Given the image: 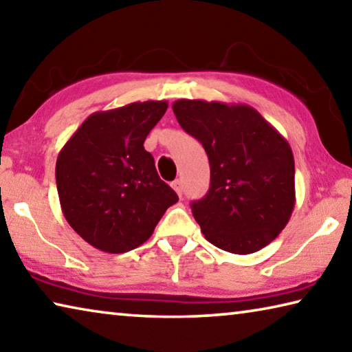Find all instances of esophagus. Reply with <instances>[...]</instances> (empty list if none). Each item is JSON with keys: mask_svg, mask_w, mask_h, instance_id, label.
<instances>
[{"mask_svg": "<svg viewBox=\"0 0 352 352\" xmlns=\"http://www.w3.org/2000/svg\"><path fill=\"white\" fill-rule=\"evenodd\" d=\"M172 188H174V190H175V192L178 194V197H182V194H183V186H182V180H175V182H172Z\"/></svg>", "mask_w": 352, "mask_h": 352, "instance_id": "34e87169", "label": "esophagus"}]
</instances>
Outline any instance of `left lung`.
Instances as JSON below:
<instances>
[{
    "label": "left lung",
    "instance_id": "1",
    "mask_svg": "<svg viewBox=\"0 0 352 352\" xmlns=\"http://www.w3.org/2000/svg\"><path fill=\"white\" fill-rule=\"evenodd\" d=\"M172 110L210 160V189L190 205L206 241L234 254L269 245L295 206V162L287 140L245 104L178 99Z\"/></svg>",
    "mask_w": 352,
    "mask_h": 352
}]
</instances>
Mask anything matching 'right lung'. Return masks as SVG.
Segmentation results:
<instances>
[{"mask_svg":"<svg viewBox=\"0 0 352 352\" xmlns=\"http://www.w3.org/2000/svg\"><path fill=\"white\" fill-rule=\"evenodd\" d=\"M166 100L132 102L88 116L58 152L57 192L77 234L107 253H126L152 236L175 190L144 151Z\"/></svg>","mask_w":352,"mask_h":352,"instance_id":"obj_1","label":"right lung"}]
</instances>
